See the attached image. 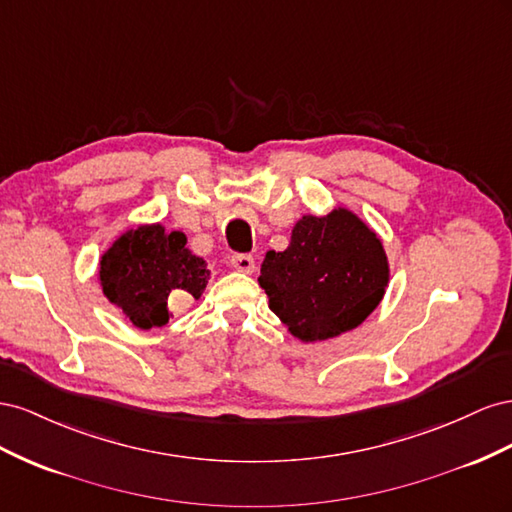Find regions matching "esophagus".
<instances>
[{"label": "esophagus", "mask_w": 512, "mask_h": 512, "mask_svg": "<svg viewBox=\"0 0 512 512\" xmlns=\"http://www.w3.org/2000/svg\"><path fill=\"white\" fill-rule=\"evenodd\" d=\"M231 268H236L238 272H244V274H253L255 272V259H253V255L238 253V255L231 257Z\"/></svg>", "instance_id": "1"}]
</instances>
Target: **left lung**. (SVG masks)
Returning <instances> with one entry per match:
<instances>
[{"label":"left lung","mask_w":512,"mask_h":512,"mask_svg":"<svg viewBox=\"0 0 512 512\" xmlns=\"http://www.w3.org/2000/svg\"><path fill=\"white\" fill-rule=\"evenodd\" d=\"M390 281L384 242L362 218L334 208L304 214L285 251H268L259 287L272 313L302 343L358 328L382 302Z\"/></svg>","instance_id":"8db88e82"}]
</instances>
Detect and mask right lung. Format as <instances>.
<instances>
[{
    "label": "right lung",
    "mask_w": 512,
    "mask_h": 512,
    "mask_svg": "<svg viewBox=\"0 0 512 512\" xmlns=\"http://www.w3.org/2000/svg\"><path fill=\"white\" fill-rule=\"evenodd\" d=\"M186 242L184 231H167L163 223H143L126 229L100 255L102 294L135 328L165 326L173 317L169 311L173 298H201L210 270Z\"/></svg>",
    "instance_id": "obj_1"
}]
</instances>
